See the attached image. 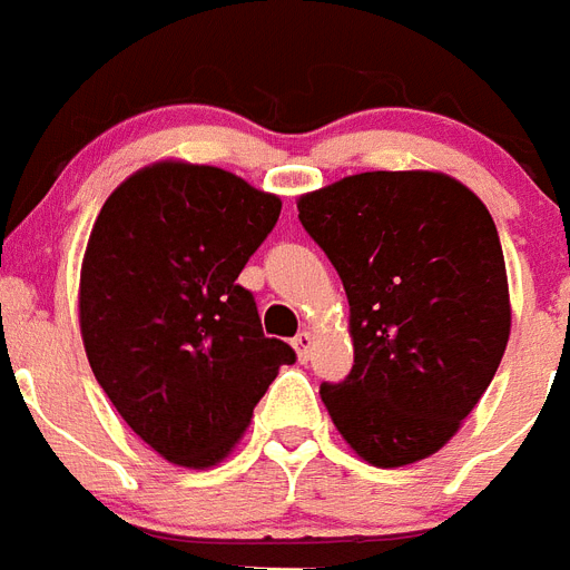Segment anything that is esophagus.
<instances>
[{
	"label": "esophagus",
	"mask_w": 570,
	"mask_h": 570,
	"mask_svg": "<svg viewBox=\"0 0 570 570\" xmlns=\"http://www.w3.org/2000/svg\"><path fill=\"white\" fill-rule=\"evenodd\" d=\"M312 332H299V335L294 337V350H296V358L299 361H308V355H312Z\"/></svg>",
	"instance_id": "1"
}]
</instances>
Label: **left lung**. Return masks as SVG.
I'll return each mask as SVG.
<instances>
[{"mask_svg": "<svg viewBox=\"0 0 570 570\" xmlns=\"http://www.w3.org/2000/svg\"><path fill=\"white\" fill-rule=\"evenodd\" d=\"M350 299L352 373L320 396L379 469L443 449L487 393L510 341L495 220L440 171H364L296 200Z\"/></svg>", "mask_w": 570, "mask_h": 570, "instance_id": "obj_1", "label": "left lung"}]
</instances>
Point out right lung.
I'll return each mask as SVG.
<instances>
[{
  "label": "right lung",
  "instance_id": "right-lung-1",
  "mask_svg": "<svg viewBox=\"0 0 570 570\" xmlns=\"http://www.w3.org/2000/svg\"><path fill=\"white\" fill-rule=\"evenodd\" d=\"M282 200L215 166L154 163L98 212L81 265V337L121 420L168 463L209 469L250 425L288 343L238 285Z\"/></svg>",
  "mask_w": 570,
  "mask_h": 570
}]
</instances>
